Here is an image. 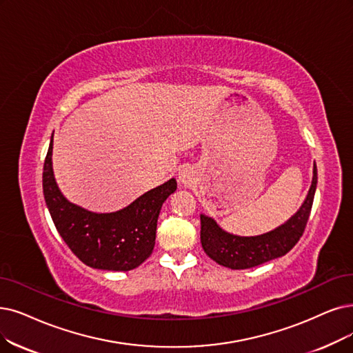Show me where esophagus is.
I'll return each mask as SVG.
<instances>
[{"label":"esophagus","mask_w":353,"mask_h":353,"mask_svg":"<svg viewBox=\"0 0 353 353\" xmlns=\"http://www.w3.org/2000/svg\"><path fill=\"white\" fill-rule=\"evenodd\" d=\"M192 172L190 171V169H182V171L179 172V182L181 184H184V185H191V182H192Z\"/></svg>","instance_id":"obj_1"}]
</instances>
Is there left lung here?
Returning a JSON list of instances; mask_svg holds the SVG:
<instances>
[{
	"mask_svg": "<svg viewBox=\"0 0 353 353\" xmlns=\"http://www.w3.org/2000/svg\"><path fill=\"white\" fill-rule=\"evenodd\" d=\"M316 187L317 168L314 163L312 187L300 210L287 223L261 236L243 237L230 234L224 232L213 219L201 214L200 237L204 252L219 265L232 268V270H248V268L284 256L304 233L310 213H312Z\"/></svg>",
	"mask_w": 353,
	"mask_h": 353,
	"instance_id": "obj_1",
	"label": "left lung"
}]
</instances>
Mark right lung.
<instances>
[{
    "label": "right lung",
    "mask_w": 353,
    "mask_h": 353,
    "mask_svg": "<svg viewBox=\"0 0 353 353\" xmlns=\"http://www.w3.org/2000/svg\"><path fill=\"white\" fill-rule=\"evenodd\" d=\"M52 149L53 134L43 166V194L54 228L68 248L95 270L130 271L143 263L154 248L161 207L175 192L176 181H166L114 213H92L69 203L59 191Z\"/></svg>",
    "instance_id": "1"
}]
</instances>
